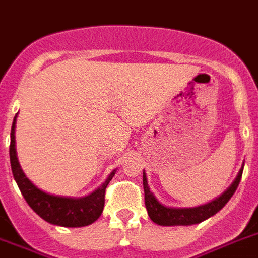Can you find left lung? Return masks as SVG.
<instances>
[{"label": "left lung", "mask_w": 258, "mask_h": 258, "mask_svg": "<svg viewBox=\"0 0 258 258\" xmlns=\"http://www.w3.org/2000/svg\"><path fill=\"white\" fill-rule=\"evenodd\" d=\"M242 170H240L239 175L236 180L232 183V186L225 191L221 197L216 198L214 202L208 204H204L201 207L195 208H170L165 207L159 203L155 197L150 192V188L148 186V179L144 172V192H145V206L148 210L149 218L154 221L155 224L159 225H191L198 224L206 219L211 218L212 215L224 207L225 204L232 198V195L236 192L239 183L241 180Z\"/></svg>", "instance_id": "obj_1"}]
</instances>
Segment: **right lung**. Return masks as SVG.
I'll return each instance as SVG.
<instances>
[{
	"instance_id": "add662e5",
	"label": "right lung",
	"mask_w": 258,
	"mask_h": 258,
	"mask_svg": "<svg viewBox=\"0 0 258 258\" xmlns=\"http://www.w3.org/2000/svg\"><path fill=\"white\" fill-rule=\"evenodd\" d=\"M16 118L17 114L13 120L12 133H10V165H12L13 176L27 204L33 208L34 212H37L40 218L50 224L60 225V227H84L92 224L103 214L106 186L113 178L114 171L110 172V175L103 183V186L86 198L74 199V198L54 197L40 191L27 179L17 159L16 137H14Z\"/></svg>"
}]
</instances>
